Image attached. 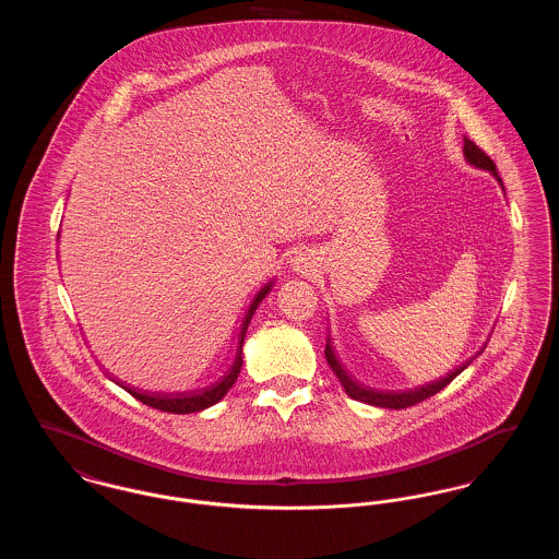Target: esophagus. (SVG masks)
<instances>
[{
	"label": "esophagus",
	"mask_w": 559,
	"mask_h": 559,
	"mask_svg": "<svg viewBox=\"0 0 559 559\" xmlns=\"http://www.w3.org/2000/svg\"><path fill=\"white\" fill-rule=\"evenodd\" d=\"M301 264H304V260H299V258H297V260H295V264H293V266H295V270H304V267H306V266H301Z\"/></svg>",
	"instance_id": "esophagus-1"
}]
</instances>
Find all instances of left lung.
Listing matches in <instances>:
<instances>
[{"mask_svg": "<svg viewBox=\"0 0 559 559\" xmlns=\"http://www.w3.org/2000/svg\"><path fill=\"white\" fill-rule=\"evenodd\" d=\"M463 151H465V157H467V160H469L472 165L492 171L495 178L501 182V178H499V174H497L495 160L490 159V157L479 148L476 142H472L469 138H465ZM501 187H503V182H501ZM324 356H326L329 367L333 369V372L337 374V379L342 381V385H344V390H346L349 399L360 400V402H367V404H372V406H381V408H406V406H413V404H417V402L431 399L433 394H438L440 390H444V388L451 383L452 379H454L459 372L463 371V369H467V365L472 362V360L465 362L463 367L454 369V371L449 372L447 377H442V379H438V381H433V383L415 388V390H411V392H399V394H396V392H374V390H367V388H362V385H356V383L347 377L346 371L342 369V365L337 362V358H335V354H333V347H331L329 342H326V347H324Z\"/></svg>", "mask_w": 559, "mask_h": 559, "instance_id": "obj_1", "label": "left lung"}]
</instances>
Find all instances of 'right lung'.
Masks as SVG:
<instances>
[{
	"label": "right lung",
	"instance_id": "1",
	"mask_svg": "<svg viewBox=\"0 0 559 559\" xmlns=\"http://www.w3.org/2000/svg\"><path fill=\"white\" fill-rule=\"evenodd\" d=\"M270 287H272V285H266L262 292L253 297V301H251V306H249V310H247V314H245L242 326H240L237 358H235L230 371L226 372L219 381H215L210 388L197 390V392H188V394L187 392H185V394H146V392L142 394L140 390H133L130 385H123V383H119V381H117V385H121L126 392H130L133 399L140 400L142 404L153 406V408L163 411V413L187 415V413H199V411H203V408H207V406H213L215 402H219V400L226 396V392L235 385V381H237V377H239L240 367H242V342H245V331H247V326H249V320L253 317V312L258 310L260 301H262V299L266 297V293L270 292Z\"/></svg>",
	"mask_w": 559,
	"mask_h": 559
}]
</instances>
